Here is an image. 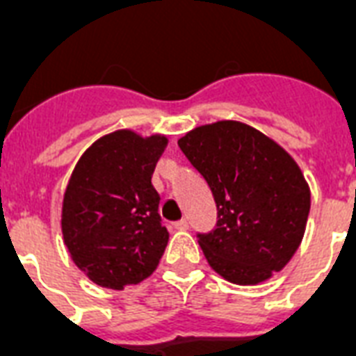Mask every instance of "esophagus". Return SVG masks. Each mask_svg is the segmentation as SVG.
I'll return each mask as SVG.
<instances>
[{
  "mask_svg": "<svg viewBox=\"0 0 356 356\" xmlns=\"http://www.w3.org/2000/svg\"><path fill=\"white\" fill-rule=\"evenodd\" d=\"M173 229H177V231H186V229H188V222H186V220H179V222L173 223Z\"/></svg>",
  "mask_w": 356,
  "mask_h": 356,
  "instance_id": "34e87169",
  "label": "esophagus"
}]
</instances>
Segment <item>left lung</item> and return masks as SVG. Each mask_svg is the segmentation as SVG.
Wrapping results in <instances>:
<instances>
[{"label": "left lung", "mask_w": 356, "mask_h": 356, "mask_svg": "<svg viewBox=\"0 0 356 356\" xmlns=\"http://www.w3.org/2000/svg\"><path fill=\"white\" fill-rule=\"evenodd\" d=\"M177 144L216 201V227L197 234L207 262L234 284L268 281L290 262L307 227L310 190L296 161L233 120L192 129Z\"/></svg>", "instance_id": "left-lung-1"}]
</instances>
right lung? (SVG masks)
Masks as SVG:
<instances>
[{"label": "right lung", "mask_w": 356, "mask_h": 356, "mask_svg": "<svg viewBox=\"0 0 356 356\" xmlns=\"http://www.w3.org/2000/svg\"><path fill=\"white\" fill-rule=\"evenodd\" d=\"M166 136L122 129L81 155L63 200V238L72 260L97 286L123 290L159 266L168 243L151 175Z\"/></svg>", "instance_id": "right-lung-1"}]
</instances>
